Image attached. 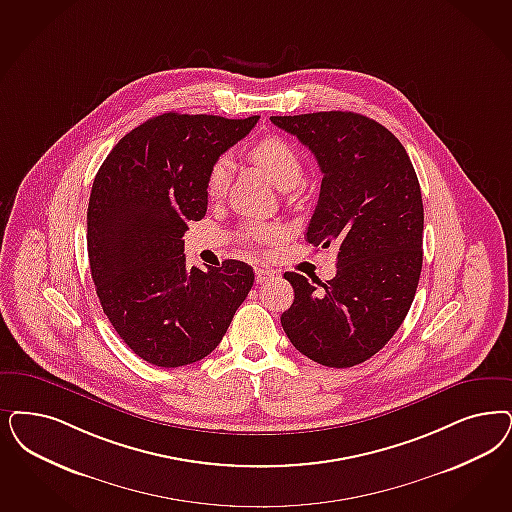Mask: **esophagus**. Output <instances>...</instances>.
Listing matches in <instances>:
<instances>
[{"label": "esophagus", "mask_w": 512, "mask_h": 512, "mask_svg": "<svg viewBox=\"0 0 512 512\" xmlns=\"http://www.w3.org/2000/svg\"><path fill=\"white\" fill-rule=\"evenodd\" d=\"M274 278H276V272H274V270L265 268V266H255V280H257V283L270 282V280H274Z\"/></svg>", "instance_id": "esophagus-1"}]
</instances>
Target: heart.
<instances>
[{"label": "heart", "instance_id": "1", "mask_svg": "<svg viewBox=\"0 0 512 512\" xmlns=\"http://www.w3.org/2000/svg\"><path fill=\"white\" fill-rule=\"evenodd\" d=\"M249 157L255 160L268 177L283 189L289 191L297 187L302 179V160L297 149L283 138L278 136H266L263 140L257 141L249 149ZM230 179V162L227 157H219L212 164L206 181V191L210 196H221L227 191ZM253 238L259 240H270L276 236L274 229L266 227H249L247 230Z\"/></svg>", "mask_w": 512, "mask_h": 512}]
</instances>
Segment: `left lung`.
<instances>
[{
  "label": "left lung",
  "mask_w": 512,
  "mask_h": 512,
  "mask_svg": "<svg viewBox=\"0 0 512 512\" xmlns=\"http://www.w3.org/2000/svg\"><path fill=\"white\" fill-rule=\"evenodd\" d=\"M270 121L318 160L323 179L306 242L336 249L329 282L283 274L295 289L283 331L312 361L348 369L388 344L416 295L423 261L420 183L401 141L365 115L319 111Z\"/></svg>",
  "instance_id": "1"
}]
</instances>
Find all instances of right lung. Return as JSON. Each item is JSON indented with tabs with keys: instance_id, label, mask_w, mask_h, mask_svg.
Here are the masks:
<instances>
[{
	"instance_id": "add662e5",
	"label": "right lung",
	"mask_w": 512,
	"mask_h": 512,
	"mask_svg": "<svg viewBox=\"0 0 512 512\" xmlns=\"http://www.w3.org/2000/svg\"><path fill=\"white\" fill-rule=\"evenodd\" d=\"M257 121L162 113L121 138L94 177L92 282L117 335L151 365L174 369L210 355L253 285L242 261L187 266L183 234L206 215L212 162Z\"/></svg>"
}]
</instances>
